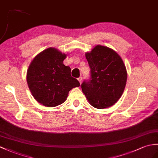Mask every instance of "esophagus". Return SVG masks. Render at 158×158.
Instances as JSON below:
<instances>
[{
	"mask_svg": "<svg viewBox=\"0 0 158 158\" xmlns=\"http://www.w3.org/2000/svg\"><path fill=\"white\" fill-rule=\"evenodd\" d=\"M78 81H79V82L80 83H81V82H82V77H80L78 78Z\"/></svg>",
	"mask_w": 158,
	"mask_h": 158,
	"instance_id": "1",
	"label": "esophagus"
}]
</instances>
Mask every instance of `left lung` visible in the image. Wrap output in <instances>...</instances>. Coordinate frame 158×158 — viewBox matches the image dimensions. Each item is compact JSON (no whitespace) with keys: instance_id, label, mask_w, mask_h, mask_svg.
Instances as JSON below:
<instances>
[{"instance_id":"left-lung-1","label":"left lung","mask_w":158,"mask_h":158,"mask_svg":"<svg viewBox=\"0 0 158 158\" xmlns=\"http://www.w3.org/2000/svg\"><path fill=\"white\" fill-rule=\"evenodd\" d=\"M85 57L90 78L81 85L83 92L94 108L110 107L118 100L125 87V65L115 51L103 46H96Z\"/></svg>"}]
</instances>
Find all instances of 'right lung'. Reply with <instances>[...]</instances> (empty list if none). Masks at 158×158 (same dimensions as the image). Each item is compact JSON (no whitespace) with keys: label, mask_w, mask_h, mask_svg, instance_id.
Masks as SVG:
<instances>
[{"label":"right lung","mask_w":158,"mask_h":158,"mask_svg":"<svg viewBox=\"0 0 158 158\" xmlns=\"http://www.w3.org/2000/svg\"><path fill=\"white\" fill-rule=\"evenodd\" d=\"M66 54L50 48L37 55L27 73V81L33 96L47 107L57 106L66 100L69 91L79 87L71 75V68L63 64Z\"/></svg>","instance_id":"obj_1"}]
</instances>
